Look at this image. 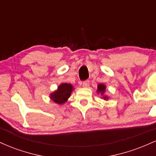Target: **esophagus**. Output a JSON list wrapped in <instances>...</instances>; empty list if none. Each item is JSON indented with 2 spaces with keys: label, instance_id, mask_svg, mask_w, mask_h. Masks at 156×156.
<instances>
[{
  "label": "esophagus",
  "instance_id": "34e87169",
  "mask_svg": "<svg viewBox=\"0 0 156 156\" xmlns=\"http://www.w3.org/2000/svg\"><path fill=\"white\" fill-rule=\"evenodd\" d=\"M82 85H83V87H84V88H87L89 86V80H85V81L83 82Z\"/></svg>",
  "mask_w": 156,
  "mask_h": 156
}]
</instances>
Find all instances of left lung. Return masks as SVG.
I'll list each match as a JSON object with an SVG mask.
<instances>
[{"label":"left lung","instance_id":"left-lung-1","mask_svg":"<svg viewBox=\"0 0 156 156\" xmlns=\"http://www.w3.org/2000/svg\"><path fill=\"white\" fill-rule=\"evenodd\" d=\"M105 90H106V86L103 83H100L98 85V89H97V93L98 94H100L102 96V98L105 101H108V97L105 95Z\"/></svg>","mask_w":156,"mask_h":156}]
</instances>
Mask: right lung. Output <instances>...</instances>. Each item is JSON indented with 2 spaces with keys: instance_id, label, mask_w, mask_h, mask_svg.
Returning a JSON list of instances; mask_svg holds the SVG:
<instances>
[{
  "instance_id": "1",
  "label": "right lung",
  "mask_w": 156,
  "mask_h": 156,
  "mask_svg": "<svg viewBox=\"0 0 156 156\" xmlns=\"http://www.w3.org/2000/svg\"><path fill=\"white\" fill-rule=\"evenodd\" d=\"M74 90V87L70 83H62L56 90L50 94V99L58 105H62L67 101L71 93Z\"/></svg>"
}]
</instances>
